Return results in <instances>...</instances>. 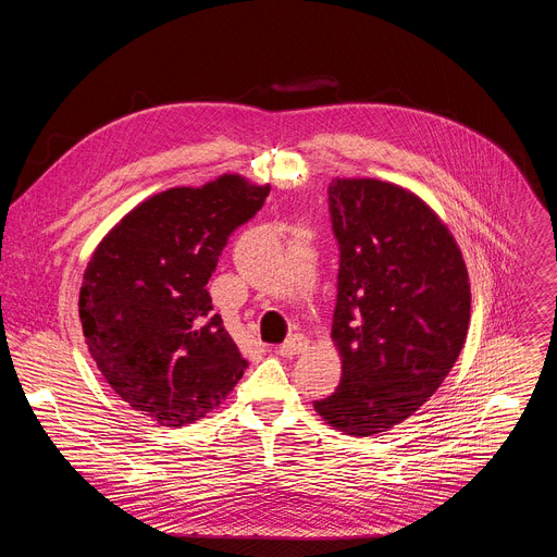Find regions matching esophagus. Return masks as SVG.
I'll list each match as a JSON object with an SVG mask.
<instances>
[{"label":"esophagus","instance_id":"obj_1","mask_svg":"<svg viewBox=\"0 0 557 557\" xmlns=\"http://www.w3.org/2000/svg\"><path fill=\"white\" fill-rule=\"evenodd\" d=\"M306 348H308V339H306L304 335H293V337H288L284 344H280L277 355H282V357H295V355H301Z\"/></svg>","mask_w":557,"mask_h":557}]
</instances>
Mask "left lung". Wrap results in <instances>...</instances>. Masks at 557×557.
Listing matches in <instances>:
<instances>
[{"label":"left lung","instance_id":"left-lung-1","mask_svg":"<svg viewBox=\"0 0 557 557\" xmlns=\"http://www.w3.org/2000/svg\"><path fill=\"white\" fill-rule=\"evenodd\" d=\"M333 342L342 383L314 401L333 428L370 436L404 423L445 381L469 329V277L449 228L412 191L337 178Z\"/></svg>","mask_w":557,"mask_h":557}]
</instances>
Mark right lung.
<instances>
[{
	"label": "right lung",
	"instance_id": "obj_1",
	"mask_svg": "<svg viewBox=\"0 0 557 557\" xmlns=\"http://www.w3.org/2000/svg\"><path fill=\"white\" fill-rule=\"evenodd\" d=\"M271 187L224 174L132 209L92 253L78 317L97 368L132 410L181 428L215 410L247 359L213 312L207 282L228 235Z\"/></svg>",
	"mask_w": 557,
	"mask_h": 557
}]
</instances>
